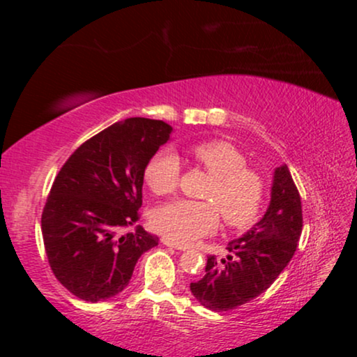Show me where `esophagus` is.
Masks as SVG:
<instances>
[{
  "instance_id": "esophagus-1",
  "label": "esophagus",
  "mask_w": 357,
  "mask_h": 357,
  "mask_svg": "<svg viewBox=\"0 0 357 357\" xmlns=\"http://www.w3.org/2000/svg\"><path fill=\"white\" fill-rule=\"evenodd\" d=\"M162 245H166V247H171V248H176V250H181V252H184L188 247H184V245H179V243H174V241H171L169 238H162L161 240Z\"/></svg>"
}]
</instances>
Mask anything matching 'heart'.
<instances>
[{
    "mask_svg": "<svg viewBox=\"0 0 357 357\" xmlns=\"http://www.w3.org/2000/svg\"><path fill=\"white\" fill-rule=\"evenodd\" d=\"M191 155L211 176L204 199L211 203L174 199L158 206L151 225L158 233L179 245L210 235L220 223V212L231 228H247L257 220L264 199V181L238 149L225 141H206L191 147ZM181 173L178 154L169 147L155 151L144 167V181L154 195L174 191Z\"/></svg>",
    "mask_w": 357,
    "mask_h": 357,
    "instance_id": "obj_1",
    "label": "heart"
}]
</instances>
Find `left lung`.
<instances>
[{"instance_id": "1", "label": "left lung", "mask_w": 357, "mask_h": 357, "mask_svg": "<svg viewBox=\"0 0 357 357\" xmlns=\"http://www.w3.org/2000/svg\"><path fill=\"white\" fill-rule=\"evenodd\" d=\"M302 233L301 196L287 165L273 171L270 203L253 228L231 240L227 258L208 257L204 277L190 285L203 307L235 309L264 294L296 253Z\"/></svg>"}]
</instances>
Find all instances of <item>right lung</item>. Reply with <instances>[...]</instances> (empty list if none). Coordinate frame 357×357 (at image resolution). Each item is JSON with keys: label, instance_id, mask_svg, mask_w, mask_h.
Wrapping results in <instances>:
<instances>
[{"label": "right lung", "instance_id": "1", "mask_svg": "<svg viewBox=\"0 0 357 357\" xmlns=\"http://www.w3.org/2000/svg\"><path fill=\"white\" fill-rule=\"evenodd\" d=\"M173 127L130 117L84 142L65 162L48 195L42 235L59 282L87 302L107 301L129 285L139 257L159 238L141 225L144 167Z\"/></svg>", "mask_w": 357, "mask_h": 357}]
</instances>
